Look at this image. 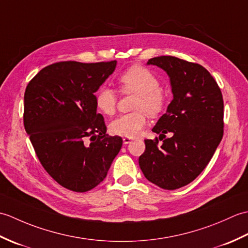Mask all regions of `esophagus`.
I'll return each mask as SVG.
<instances>
[{"label": "esophagus", "mask_w": 248, "mask_h": 248, "mask_svg": "<svg viewBox=\"0 0 248 248\" xmlns=\"http://www.w3.org/2000/svg\"><path fill=\"white\" fill-rule=\"evenodd\" d=\"M123 140H124V144L127 145V144H130L131 141L133 140V139H132V138H124Z\"/></svg>", "instance_id": "esophagus-1"}]
</instances>
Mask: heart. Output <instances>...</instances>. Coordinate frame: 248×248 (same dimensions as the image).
Returning a JSON list of instances; mask_svg holds the SVG:
<instances>
[{
    "label": "heart",
    "mask_w": 248,
    "mask_h": 248,
    "mask_svg": "<svg viewBox=\"0 0 248 248\" xmlns=\"http://www.w3.org/2000/svg\"><path fill=\"white\" fill-rule=\"evenodd\" d=\"M117 82L123 93H136L132 105V108L136 110L116 118L110 124V132L124 138H134L145 127L147 115L157 117L164 112L167 96L160 87L159 78L143 66H131L120 75ZM117 101V93L108 86H101L94 94V104L105 115L115 113Z\"/></svg>",
    "instance_id": "b5f03b06"
}]
</instances>
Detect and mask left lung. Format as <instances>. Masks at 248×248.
I'll use <instances>...</instances> for the list:
<instances>
[{"mask_svg": "<svg viewBox=\"0 0 248 248\" xmlns=\"http://www.w3.org/2000/svg\"><path fill=\"white\" fill-rule=\"evenodd\" d=\"M148 65L170 76L173 99L152 129L159 139L145 140L140 167L155 186L177 189L199 176L223 139V94L210 72L196 62L166 55L150 59ZM168 133L170 138H166Z\"/></svg>", "mask_w": 248, "mask_h": 248, "instance_id": "left-lung-1", "label": "left lung"}]
</instances>
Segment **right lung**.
I'll return each instance as SVG.
<instances>
[{
    "mask_svg": "<svg viewBox=\"0 0 248 248\" xmlns=\"http://www.w3.org/2000/svg\"><path fill=\"white\" fill-rule=\"evenodd\" d=\"M116 61L59 62L41 69L24 93L23 124L46 171L62 187L91 191L104 180L123 146L107 134L94 93Z\"/></svg>",
    "mask_w": 248,
    "mask_h": 248,
    "instance_id": "obj_1",
    "label": "right lung"
}]
</instances>
